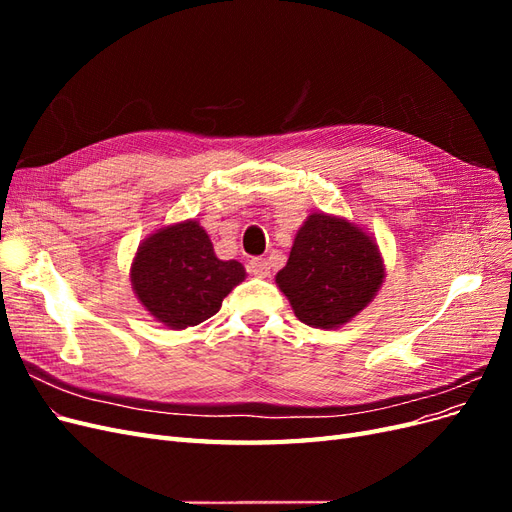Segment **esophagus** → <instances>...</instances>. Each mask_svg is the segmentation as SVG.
Listing matches in <instances>:
<instances>
[{"label":"esophagus","mask_w":512,"mask_h":512,"mask_svg":"<svg viewBox=\"0 0 512 512\" xmlns=\"http://www.w3.org/2000/svg\"><path fill=\"white\" fill-rule=\"evenodd\" d=\"M269 262L265 258H252L247 262V271H250L254 277H269Z\"/></svg>","instance_id":"obj_1"}]
</instances>
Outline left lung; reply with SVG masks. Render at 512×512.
<instances>
[{
  "mask_svg": "<svg viewBox=\"0 0 512 512\" xmlns=\"http://www.w3.org/2000/svg\"><path fill=\"white\" fill-rule=\"evenodd\" d=\"M384 275L374 237L346 218L314 211L297 230L275 284L301 322L339 329L374 301Z\"/></svg>",
  "mask_w": 512,
  "mask_h": 512,
  "instance_id": "obj_1",
  "label": "left lung"
}]
</instances>
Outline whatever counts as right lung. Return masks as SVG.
<instances>
[{
    "instance_id": "1",
    "label": "right lung",
    "mask_w": 512,
    "mask_h": 512,
    "mask_svg": "<svg viewBox=\"0 0 512 512\" xmlns=\"http://www.w3.org/2000/svg\"><path fill=\"white\" fill-rule=\"evenodd\" d=\"M245 280L237 260H220L196 220L162 226L134 254L136 299L168 329H188L220 312L226 294Z\"/></svg>"
}]
</instances>
